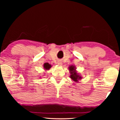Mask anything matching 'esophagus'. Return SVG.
<instances>
[{
    "instance_id": "esophagus-1",
    "label": "esophagus",
    "mask_w": 120,
    "mask_h": 120,
    "mask_svg": "<svg viewBox=\"0 0 120 120\" xmlns=\"http://www.w3.org/2000/svg\"><path fill=\"white\" fill-rule=\"evenodd\" d=\"M58 64H60V65H61V64H62V63H60V62H58Z\"/></svg>"
}]
</instances>
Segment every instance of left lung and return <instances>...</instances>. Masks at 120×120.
<instances>
[{
  "instance_id": "1",
  "label": "left lung",
  "mask_w": 120,
  "mask_h": 120,
  "mask_svg": "<svg viewBox=\"0 0 120 120\" xmlns=\"http://www.w3.org/2000/svg\"><path fill=\"white\" fill-rule=\"evenodd\" d=\"M69 70L70 71V73H71V75H70V78H71L72 80H73L74 81H78V80L81 79L79 75L76 73L75 71L74 67L70 66L69 67Z\"/></svg>"
}]
</instances>
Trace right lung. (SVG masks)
<instances>
[{"label":"right lung","instance_id":"right-lung-1","mask_svg":"<svg viewBox=\"0 0 120 120\" xmlns=\"http://www.w3.org/2000/svg\"><path fill=\"white\" fill-rule=\"evenodd\" d=\"M44 67L46 70H49V69H50V68H51V65L50 64H49L48 63H46L44 64Z\"/></svg>","mask_w":120,"mask_h":120}]
</instances>
